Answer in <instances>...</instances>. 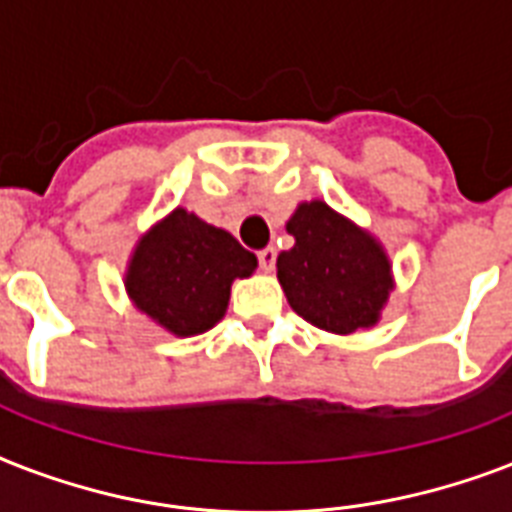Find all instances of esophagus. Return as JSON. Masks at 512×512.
Instances as JSON below:
<instances>
[{"mask_svg":"<svg viewBox=\"0 0 512 512\" xmlns=\"http://www.w3.org/2000/svg\"><path fill=\"white\" fill-rule=\"evenodd\" d=\"M257 260H260V271L271 273L273 265H276V249L273 247H265L257 252Z\"/></svg>","mask_w":512,"mask_h":512,"instance_id":"1","label":"esophagus"}]
</instances>
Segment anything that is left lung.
<instances>
[{
    "label": "left lung",
    "mask_w": 512,
    "mask_h": 512,
    "mask_svg": "<svg viewBox=\"0 0 512 512\" xmlns=\"http://www.w3.org/2000/svg\"><path fill=\"white\" fill-rule=\"evenodd\" d=\"M287 233L295 247L279 255L276 276L297 316L332 335H356L382 319L396 279L377 236L321 199L300 201Z\"/></svg>",
    "instance_id": "obj_1"
}]
</instances>
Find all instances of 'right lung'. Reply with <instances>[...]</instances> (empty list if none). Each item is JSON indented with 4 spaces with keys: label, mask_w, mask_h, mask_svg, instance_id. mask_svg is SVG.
I'll list each match as a JSON object with an SVG mask.
<instances>
[{
    "label": "right lung",
    "mask_w": 512,
    "mask_h": 512,
    "mask_svg": "<svg viewBox=\"0 0 512 512\" xmlns=\"http://www.w3.org/2000/svg\"><path fill=\"white\" fill-rule=\"evenodd\" d=\"M257 257L231 233L175 207L138 239L124 289L132 305L175 337L207 332L223 319L231 284L249 279Z\"/></svg>",
    "instance_id": "1"
}]
</instances>
